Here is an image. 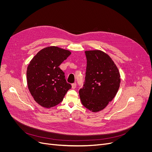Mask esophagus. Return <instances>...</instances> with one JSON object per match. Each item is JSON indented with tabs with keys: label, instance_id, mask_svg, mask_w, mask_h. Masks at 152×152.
<instances>
[{
	"label": "esophagus",
	"instance_id": "esophagus-1",
	"mask_svg": "<svg viewBox=\"0 0 152 152\" xmlns=\"http://www.w3.org/2000/svg\"><path fill=\"white\" fill-rule=\"evenodd\" d=\"M76 86H77L76 83H73V84H72V88H73V89H75L76 87Z\"/></svg>",
	"mask_w": 152,
	"mask_h": 152
}]
</instances>
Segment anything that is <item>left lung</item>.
<instances>
[{"mask_svg":"<svg viewBox=\"0 0 152 152\" xmlns=\"http://www.w3.org/2000/svg\"><path fill=\"white\" fill-rule=\"evenodd\" d=\"M87 67L83 88L82 104L97 112L105 108L115 97L121 83L118 68L109 56L100 50L86 51Z\"/></svg>","mask_w":152,"mask_h":152,"instance_id":"obj_1","label":"left lung"}]
</instances>
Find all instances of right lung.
<instances>
[{
  "label": "right lung",
  "instance_id": "right-lung-1",
  "mask_svg": "<svg viewBox=\"0 0 152 152\" xmlns=\"http://www.w3.org/2000/svg\"><path fill=\"white\" fill-rule=\"evenodd\" d=\"M70 55L68 50L48 47L40 50L30 61L26 71L28 89L42 107L51 108L59 104L71 89L65 73L59 68Z\"/></svg>",
  "mask_w": 152,
  "mask_h": 152
}]
</instances>
